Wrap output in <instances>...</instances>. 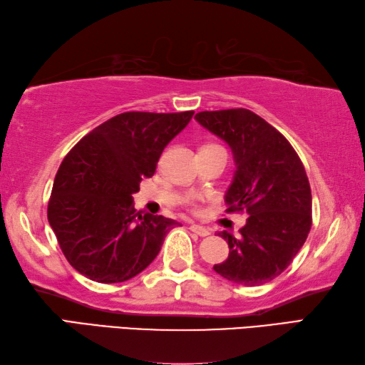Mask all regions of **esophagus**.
<instances>
[{"instance_id":"1","label":"esophagus","mask_w":365,"mask_h":365,"mask_svg":"<svg viewBox=\"0 0 365 365\" xmlns=\"http://www.w3.org/2000/svg\"><path fill=\"white\" fill-rule=\"evenodd\" d=\"M190 231H192V232L197 234V235H201V237H205V235L210 234V231L207 230V227L199 226V225H191V226H190Z\"/></svg>"}]
</instances>
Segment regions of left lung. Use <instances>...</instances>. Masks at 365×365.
<instances>
[{"mask_svg": "<svg viewBox=\"0 0 365 365\" xmlns=\"http://www.w3.org/2000/svg\"><path fill=\"white\" fill-rule=\"evenodd\" d=\"M195 118L232 150L226 212L248 213L237 237L218 232L230 256L213 270L232 283L259 287L289 266L310 232L312 191L304 164L287 138L252 110H204Z\"/></svg>", "mask_w": 365, "mask_h": 365, "instance_id": "1", "label": "left lung"}]
</instances>
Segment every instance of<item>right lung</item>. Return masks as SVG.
Returning <instances> with one entry per match:
<instances>
[{
	"label": "right lung",
	"mask_w": 365,
	"mask_h": 365,
	"mask_svg": "<svg viewBox=\"0 0 365 365\" xmlns=\"http://www.w3.org/2000/svg\"><path fill=\"white\" fill-rule=\"evenodd\" d=\"M192 110L125 112L77 142L55 175L48 223L63 255L78 274L120 283L140 274L178 225L134 209L142 178L155 174L160 156L190 123Z\"/></svg>",
	"instance_id": "1"
}]
</instances>
